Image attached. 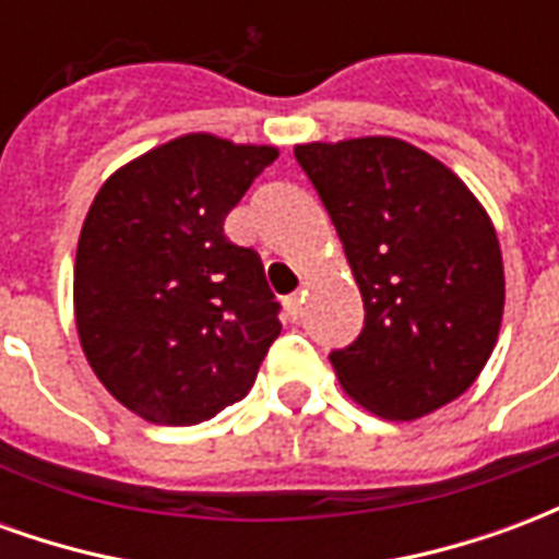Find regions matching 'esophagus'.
I'll return each instance as SVG.
<instances>
[{
	"label": "esophagus",
	"mask_w": 559,
	"mask_h": 559,
	"mask_svg": "<svg viewBox=\"0 0 559 559\" xmlns=\"http://www.w3.org/2000/svg\"><path fill=\"white\" fill-rule=\"evenodd\" d=\"M284 314H287L290 323H296V320L302 317V296H299V293H293V296L284 299Z\"/></svg>",
	"instance_id": "esophagus-1"
}]
</instances>
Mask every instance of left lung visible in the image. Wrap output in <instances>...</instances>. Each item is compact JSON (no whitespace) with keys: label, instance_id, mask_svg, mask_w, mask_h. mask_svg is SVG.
Returning a JSON list of instances; mask_svg holds the SVG:
<instances>
[{"label":"left lung","instance_id":"left-lung-1","mask_svg":"<svg viewBox=\"0 0 559 559\" xmlns=\"http://www.w3.org/2000/svg\"><path fill=\"white\" fill-rule=\"evenodd\" d=\"M365 302V326L329 362L341 389L383 419L413 421L461 399L500 335L503 254L467 185L399 138L293 148Z\"/></svg>","mask_w":559,"mask_h":559}]
</instances>
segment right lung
<instances>
[{
    "instance_id": "obj_1",
    "label": "right lung",
    "mask_w": 559,
    "mask_h": 559,
    "mask_svg": "<svg viewBox=\"0 0 559 559\" xmlns=\"http://www.w3.org/2000/svg\"><path fill=\"white\" fill-rule=\"evenodd\" d=\"M275 146L182 134L110 173L74 260V320L95 377L155 425H197L254 386L281 320L260 254L224 218Z\"/></svg>"
}]
</instances>
